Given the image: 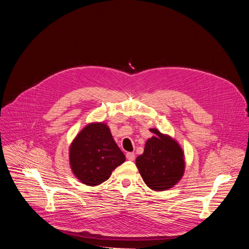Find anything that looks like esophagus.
Here are the masks:
<instances>
[{"label": "esophagus", "mask_w": 249, "mask_h": 249, "mask_svg": "<svg viewBox=\"0 0 249 249\" xmlns=\"http://www.w3.org/2000/svg\"><path fill=\"white\" fill-rule=\"evenodd\" d=\"M126 158H127L128 160L133 161V160H135V154H134V153H131V152H128V153L126 154Z\"/></svg>", "instance_id": "obj_1"}]
</instances>
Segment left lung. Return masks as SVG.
Returning a JSON list of instances; mask_svg holds the SVG:
<instances>
[{
	"instance_id": "obj_1",
	"label": "left lung",
	"mask_w": 249,
	"mask_h": 249,
	"mask_svg": "<svg viewBox=\"0 0 249 249\" xmlns=\"http://www.w3.org/2000/svg\"><path fill=\"white\" fill-rule=\"evenodd\" d=\"M155 134L145 145L143 155L136 159V165L145 183L155 191L173 187L183 176L184 154L175 140L150 129Z\"/></svg>"
}]
</instances>
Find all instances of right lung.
<instances>
[{
	"label": "right lung",
	"instance_id": "obj_1",
	"mask_svg": "<svg viewBox=\"0 0 249 249\" xmlns=\"http://www.w3.org/2000/svg\"><path fill=\"white\" fill-rule=\"evenodd\" d=\"M70 165L77 178L89 186L107 180L111 172L125 161L105 123L87 125L70 146Z\"/></svg>",
	"mask_w": 249,
	"mask_h": 249
}]
</instances>
